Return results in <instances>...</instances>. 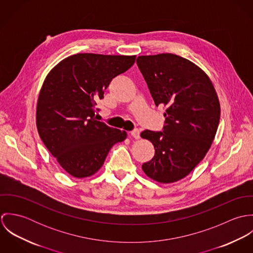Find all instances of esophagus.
<instances>
[{
	"label": "esophagus",
	"mask_w": 253,
	"mask_h": 253,
	"mask_svg": "<svg viewBox=\"0 0 253 253\" xmlns=\"http://www.w3.org/2000/svg\"><path fill=\"white\" fill-rule=\"evenodd\" d=\"M130 134H131V136H132L134 139H139V138H140V131H139V129H134V130H132V131L130 132Z\"/></svg>",
	"instance_id": "esophagus-1"
}]
</instances>
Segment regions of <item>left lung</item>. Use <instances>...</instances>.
<instances>
[{"mask_svg":"<svg viewBox=\"0 0 253 253\" xmlns=\"http://www.w3.org/2000/svg\"><path fill=\"white\" fill-rule=\"evenodd\" d=\"M136 63L156 106L166 109L164 131L140 134L155 147L142 169L153 180L173 183L186 177L211 147L220 119L216 90L207 73L179 55H140Z\"/></svg>","mask_w":253,"mask_h":253,"instance_id":"8db88e82","label":"left lung"}]
</instances>
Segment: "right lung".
<instances>
[{
    "mask_svg": "<svg viewBox=\"0 0 253 253\" xmlns=\"http://www.w3.org/2000/svg\"><path fill=\"white\" fill-rule=\"evenodd\" d=\"M136 55L77 53L46 75L36 109L38 132L49 153L73 177L85 178L103 166L126 132L95 119L96 101L112 79L128 70Z\"/></svg>",
    "mask_w": 253,
    "mask_h": 253,
    "instance_id": "1",
    "label": "right lung"
}]
</instances>
